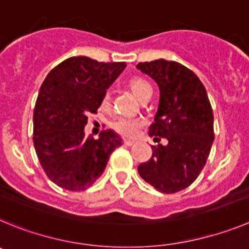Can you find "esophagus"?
Listing matches in <instances>:
<instances>
[{"label": "esophagus", "mask_w": 249, "mask_h": 249, "mask_svg": "<svg viewBox=\"0 0 249 249\" xmlns=\"http://www.w3.org/2000/svg\"><path fill=\"white\" fill-rule=\"evenodd\" d=\"M123 142H124L125 146H131V145L135 144V141H134V140H127V139H124V140H123Z\"/></svg>", "instance_id": "1"}]
</instances>
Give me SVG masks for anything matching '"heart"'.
Segmentation results:
<instances>
[{
    "mask_svg": "<svg viewBox=\"0 0 249 249\" xmlns=\"http://www.w3.org/2000/svg\"><path fill=\"white\" fill-rule=\"evenodd\" d=\"M130 88L139 99H144L146 95H151L152 88L149 83L142 78H134L130 80ZM110 103V93L105 91L102 99L103 107H108ZM144 125V120L140 118H129V116H119L111 124V127L116 133L123 136H135Z\"/></svg>",
    "mask_w": 249,
    "mask_h": 249,
    "instance_id": "heart-1",
    "label": "heart"
}]
</instances>
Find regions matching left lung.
<instances>
[{"instance_id": "8db88e82", "label": "left lung", "mask_w": 249, "mask_h": 249, "mask_svg": "<svg viewBox=\"0 0 249 249\" xmlns=\"http://www.w3.org/2000/svg\"><path fill=\"white\" fill-rule=\"evenodd\" d=\"M136 68L160 89L149 135L154 141L167 140L151 146V159L139 165V175L158 191L175 194L189 187L206 165L214 139L211 103L198 77L178 62L158 59Z\"/></svg>"}]
</instances>
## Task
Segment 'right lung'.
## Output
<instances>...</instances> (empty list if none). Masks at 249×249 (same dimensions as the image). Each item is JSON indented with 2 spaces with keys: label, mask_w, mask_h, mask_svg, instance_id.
I'll list each match as a JSON object with an SVG mask.
<instances>
[{
  "label": "right lung",
  "mask_w": 249,
  "mask_h": 249,
  "mask_svg": "<svg viewBox=\"0 0 249 249\" xmlns=\"http://www.w3.org/2000/svg\"><path fill=\"white\" fill-rule=\"evenodd\" d=\"M125 62L104 63L71 57L49 71L33 111V144L44 172L62 189L82 191L104 172L122 138L111 129L86 136L88 115L97 113Z\"/></svg>",
  "instance_id": "obj_1"
}]
</instances>
